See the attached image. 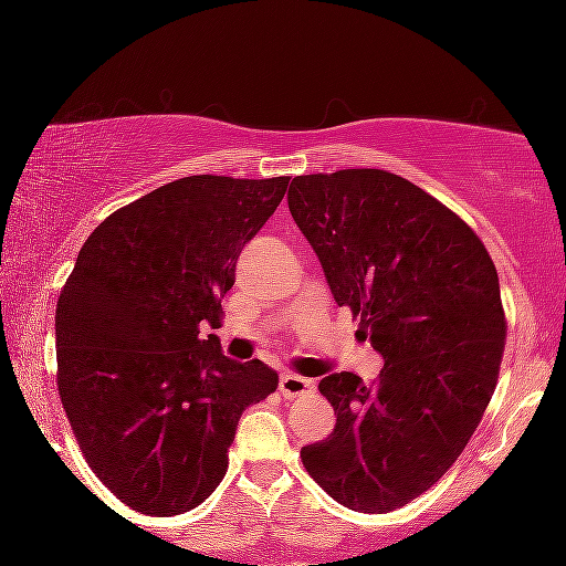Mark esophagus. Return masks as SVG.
Listing matches in <instances>:
<instances>
[{"label":"esophagus","mask_w":566,"mask_h":566,"mask_svg":"<svg viewBox=\"0 0 566 566\" xmlns=\"http://www.w3.org/2000/svg\"><path fill=\"white\" fill-rule=\"evenodd\" d=\"M311 388H314V380L303 378V375L284 373L282 378H279V391H282V396H287V399H295V396L308 394Z\"/></svg>","instance_id":"34e87169"}]
</instances>
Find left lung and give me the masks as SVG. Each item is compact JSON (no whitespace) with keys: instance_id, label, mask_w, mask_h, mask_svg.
<instances>
[{"instance_id":"left-lung-1","label":"left lung","mask_w":566,"mask_h":566,"mask_svg":"<svg viewBox=\"0 0 566 566\" xmlns=\"http://www.w3.org/2000/svg\"><path fill=\"white\" fill-rule=\"evenodd\" d=\"M287 201L335 303L386 359L375 382L324 375L337 423L303 465L350 511L401 509L450 471L497 386L495 263L465 220L394 172L297 175Z\"/></svg>"}]
</instances>
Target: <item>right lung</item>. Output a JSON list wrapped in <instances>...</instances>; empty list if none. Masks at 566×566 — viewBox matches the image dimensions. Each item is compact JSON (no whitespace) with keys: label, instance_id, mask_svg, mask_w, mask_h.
Masks as SVG:
<instances>
[{"label":"right lung","instance_id":"right-lung-1","mask_svg":"<svg viewBox=\"0 0 566 566\" xmlns=\"http://www.w3.org/2000/svg\"><path fill=\"white\" fill-rule=\"evenodd\" d=\"M290 178L191 175L129 201L90 233L55 308L57 394L87 465L148 516L197 509L229 469L250 405L274 394L261 359L216 335L242 247Z\"/></svg>","mask_w":566,"mask_h":566}]
</instances>
